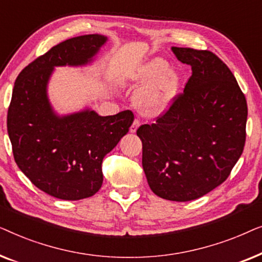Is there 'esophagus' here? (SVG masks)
Here are the masks:
<instances>
[{"mask_svg":"<svg viewBox=\"0 0 262 262\" xmlns=\"http://www.w3.org/2000/svg\"><path fill=\"white\" fill-rule=\"evenodd\" d=\"M139 125H141V123H139L138 119H135L134 123H132L131 127H130V132H132V134H135L136 131H137V128L139 127Z\"/></svg>","mask_w":262,"mask_h":262,"instance_id":"1","label":"esophagus"}]
</instances>
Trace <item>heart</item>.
Returning <instances> with one entry per match:
<instances>
[{
    "instance_id": "1",
    "label": "heart",
    "mask_w": 262,
    "mask_h": 262,
    "mask_svg": "<svg viewBox=\"0 0 262 262\" xmlns=\"http://www.w3.org/2000/svg\"><path fill=\"white\" fill-rule=\"evenodd\" d=\"M138 83H145L136 95V106L145 116H157L170 106L179 88V75L168 69V63L155 58L145 63L134 75Z\"/></svg>"
}]
</instances>
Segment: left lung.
Wrapping results in <instances>:
<instances>
[{"instance_id":"8db88e82","label":"left lung","mask_w":262,"mask_h":262,"mask_svg":"<svg viewBox=\"0 0 262 262\" xmlns=\"http://www.w3.org/2000/svg\"><path fill=\"white\" fill-rule=\"evenodd\" d=\"M191 66L184 93L155 124L139 126L142 164L156 195L189 202L227 180L242 155L248 108L237 81L207 50L171 48Z\"/></svg>"}]
</instances>
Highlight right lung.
Here are the masks:
<instances>
[{"instance_id": "1", "label": "right lung", "mask_w": 262, "mask_h": 262, "mask_svg": "<svg viewBox=\"0 0 262 262\" xmlns=\"http://www.w3.org/2000/svg\"><path fill=\"white\" fill-rule=\"evenodd\" d=\"M107 37L68 39L28 64L17 76L7 116L14 160L32 184L63 200L94 195L102 185V160L128 132L134 113L99 116L83 110L58 116L48 98L55 67L91 63Z\"/></svg>"}]
</instances>
